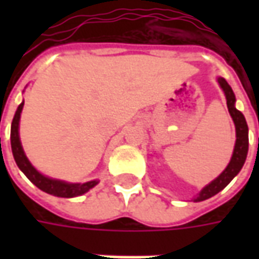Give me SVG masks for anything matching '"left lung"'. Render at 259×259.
Wrapping results in <instances>:
<instances>
[{
    "instance_id": "obj_1",
    "label": "left lung",
    "mask_w": 259,
    "mask_h": 259,
    "mask_svg": "<svg viewBox=\"0 0 259 259\" xmlns=\"http://www.w3.org/2000/svg\"><path fill=\"white\" fill-rule=\"evenodd\" d=\"M218 83H219L221 89L225 93L229 113H230V116H232L234 122L236 143H234L233 154H232V158H230V162L228 163V166L225 168V170L218 176L217 179H213L211 183H208L205 187H202V190L197 194V197L193 198L194 202L208 200V198L218 194L221 190H223L234 179V176H237V174L241 170L245 162L247 154H248V126H247V122H245L244 115L236 108V97H234L233 90L229 85L228 81L223 77H218Z\"/></svg>"
}]
</instances>
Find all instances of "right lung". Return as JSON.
I'll return each mask as SVG.
<instances>
[{"label":"right lung","mask_w":259,"mask_h":259,"mask_svg":"<svg viewBox=\"0 0 259 259\" xmlns=\"http://www.w3.org/2000/svg\"><path fill=\"white\" fill-rule=\"evenodd\" d=\"M23 105H25V101L20 102V105L15 112L12 124H11V147H12L15 162L18 165V168L26 175V178L30 180L33 185L37 186L40 190L46 191L51 195L62 197V198H73L77 195H83L90 189H93L94 186L98 185V180H90L85 183H69L65 180L53 179V178H48L46 175H42L41 172H38L31 165L30 161L26 157L25 151H23L19 137L20 113H22Z\"/></svg>","instance_id":"right-lung-1"}]
</instances>
